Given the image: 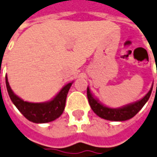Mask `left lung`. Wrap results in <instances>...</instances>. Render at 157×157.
Segmentation results:
<instances>
[{
  "mask_svg": "<svg viewBox=\"0 0 157 157\" xmlns=\"http://www.w3.org/2000/svg\"><path fill=\"white\" fill-rule=\"evenodd\" d=\"M152 88L153 87L150 88L148 94L142 100L137 101L135 103L125 105L121 108H110V107H107V106H105L101 104L98 101V100H95L93 97L89 87H87V95L91 108L99 117H101L102 119H107V120H112V121H124V120L133 118L142 109V107L145 105V103L148 101L150 94H151Z\"/></svg>",
  "mask_w": 157,
  "mask_h": 157,
  "instance_id": "left-lung-1",
  "label": "left lung"
}]
</instances>
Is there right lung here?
Masks as SVG:
<instances>
[{
    "mask_svg": "<svg viewBox=\"0 0 157 157\" xmlns=\"http://www.w3.org/2000/svg\"><path fill=\"white\" fill-rule=\"evenodd\" d=\"M72 82L67 84L62 88L59 94L52 101L44 103H31L24 101L15 95L12 91L6 77V86L9 97L24 117L33 123H48L53 121L63 113L67 94Z\"/></svg>",
    "mask_w": 157,
    "mask_h": 157,
    "instance_id": "1",
    "label": "right lung"
}]
</instances>
